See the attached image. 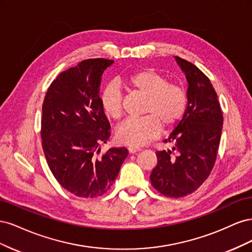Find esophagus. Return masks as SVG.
<instances>
[{
  "mask_svg": "<svg viewBox=\"0 0 252 252\" xmlns=\"http://www.w3.org/2000/svg\"><path fill=\"white\" fill-rule=\"evenodd\" d=\"M140 150H141L140 147H132V146H130V147L128 148V151L130 152V154H135V152H138Z\"/></svg>",
  "mask_w": 252,
  "mask_h": 252,
  "instance_id": "esophagus-1",
  "label": "esophagus"
}]
</instances>
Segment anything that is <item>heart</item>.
<instances>
[{
  "label": "heart",
  "instance_id": "heart-1",
  "mask_svg": "<svg viewBox=\"0 0 252 252\" xmlns=\"http://www.w3.org/2000/svg\"><path fill=\"white\" fill-rule=\"evenodd\" d=\"M124 85L146 97L142 118L128 119L118 128L117 140L132 147L143 146L154 140L161 131V124L169 129L178 125L188 107V95L184 87L174 83L159 72L144 68L136 70L123 80ZM101 108L106 117L119 120L123 112L122 93L114 84L106 86L100 96Z\"/></svg>",
  "mask_w": 252,
  "mask_h": 252
}]
</instances>
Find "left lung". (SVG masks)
Returning a JSON list of instances; mask_svg holds the SVG:
<instances>
[{
    "instance_id": "left-lung-1",
    "label": "left lung",
    "mask_w": 252,
    "mask_h": 252,
    "mask_svg": "<svg viewBox=\"0 0 252 252\" xmlns=\"http://www.w3.org/2000/svg\"><path fill=\"white\" fill-rule=\"evenodd\" d=\"M188 82L185 116L166 142L172 150L157 151L158 164L150 174L159 193L182 197L194 192L215 166L222 135L223 113L210 80L192 63L174 57Z\"/></svg>"
}]
</instances>
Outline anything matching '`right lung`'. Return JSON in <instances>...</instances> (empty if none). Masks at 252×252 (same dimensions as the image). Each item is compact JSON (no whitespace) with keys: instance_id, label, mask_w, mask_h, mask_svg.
I'll return each mask as SVG.
<instances>
[{"instance_id":"1","label":"right lung","mask_w":252,"mask_h":252,"mask_svg":"<svg viewBox=\"0 0 252 252\" xmlns=\"http://www.w3.org/2000/svg\"><path fill=\"white\" fill-rule=\"evenodd\" d=\"M112 63L88 59L61 72L42 106V147L49 169L61 186L79 197L107 192L128 156L125 147L100 155L110 124L98 94L102 74Z\"/></svg>"}]
</instances>
